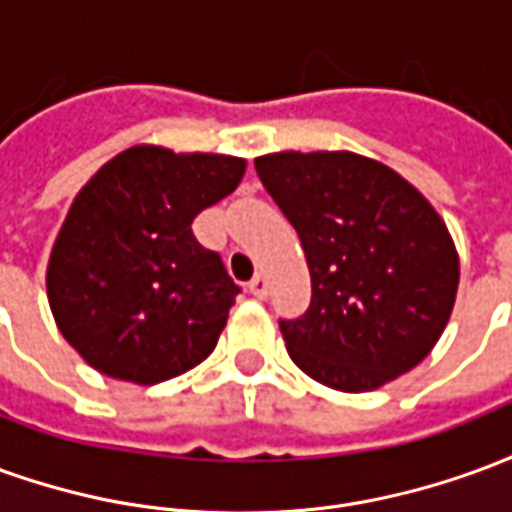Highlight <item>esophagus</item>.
Wrapping results in <instances>:
<instances>
[{"label": "esophagus", "instance_id": "1", "mask_svg": "<svg viewBox=\"0 0 512 512\" xmlns=\"http://www.w3.org/2000/svg\"><path fill=\"white\" fill-rule=\"evenodd\" d=\"M249 293L255 296V299H266L268 296V279L263 274H257L252 282H249Z\"/></svg>", "mask_w": 512, "mask_h": 512}]
</instances>
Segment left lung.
Here are the masks:
<instances>
[{"mask_svg": "<svg viewBox=\"0 0 512 512\" xmlns=\"http://www.w3.org/2000/svg\"><path fill=\"white\" fill-rule=\"evenodd\" d=\"M301 238L310 310L279 321L290 359L318 384L373 392L425 359L461 279L452 235L403 175L351 150L255 158Z\"/></svg>", "mask_w": 512, "mask_h": 512, "instance_id": "obj_1", "label": "left lung"}]
</instances>
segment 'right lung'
Returning <instances> with one entry per match:
<instances>
[{
	"label": "right lung",
	"instance_id": "right-lung-1",
	"mask_svg": "<svg viewBox=\"0 0 512 512\" xmlns=\"http://www.w3.org/2000/svg\"><path fill=\"white\" fill-rule=\"evenodd\" d=\"M244 172L238 156L134 145L84 183L51 246L46 293L87 365L150 386L211 356L238 285L191 222Z\"/></svg>",
	"mask_w": 512,
	"mask_h": 512
}]
</instances>
